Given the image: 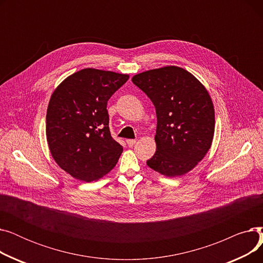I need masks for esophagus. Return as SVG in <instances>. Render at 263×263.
I'll list each match as a JSON object with an SVG mask.
<instances>
[{
    "label": "esophagus",
    "instance_id": "obj_1",
    "mask_svg": "<svg viewBox=\"0 0 263 263\" xmlns=\"http://www.w3.org/2000/svg\"><path fill=\"white\" fill-rule=\"evenodd\" d=\"M135 143H136V141H135V140H127V144H128V146H129V147L134 146V145H135Z\"/></svg>",
    "mask_w": 263,
    "mask_h": 263
}]
</instances>
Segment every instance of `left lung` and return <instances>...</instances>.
Returning <instances> with one entry per match:
<instances>
[{"mask_svg": "<svg viewBox=\"0 0 263 263\" xmlns=\"http://www.w3.org/2000/svg\"><path fill=\"white\" fill-rule=\"evenodd\" d=\"M132 82L153 101L157 113V151L147 165L168 177L186 174L212 144L215 119L208 91L176 66L136 74Z\"/></svg>", "mask_w": 263, "mask_h": 263, "instance_id": "left-lung-1", "label": "left lung"}]
</instances>
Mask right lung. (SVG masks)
Segmentation results:
<instances>
[{"label":"right lung","instance_id":"add662e5","mask_svg":"<svg viewBox=\"0 0 263 263\" xmlns=\"http://www.w3.org/2000/svg\"><path fill=\"white\" fill-rule=\"evenodd\" d=\"M128 74L86 68L68 77L51 96L47 140L53 159L73 178L90 182L112 170L122 146L110 135L107 101Z\"/></svg>","mask_w":263,"mask_h":263}]
</instances>
